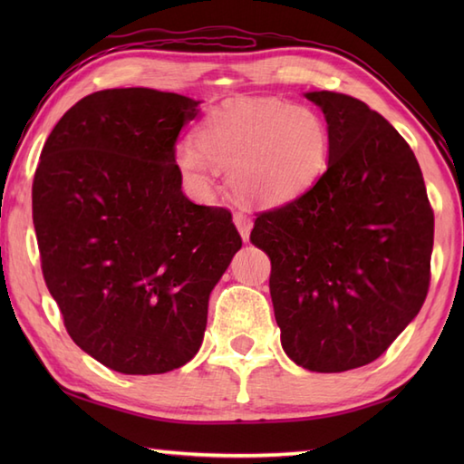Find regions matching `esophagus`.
<instances>
[{
	"label": "esophagus",
	"mask_w": 464,
	"mask_h": 464,
	"mask_svg": "<svg viewBox=\"0 0 464 464\" xmlns=\"http://www.w3.org/2000/svg\"><path fill=\"white\" fill-rule=\"evenodd\" d=\"M233 223L237 227L239 235L243 237V241L249 239V233H251V227H253V219L249 215H243V213H235L233 215Z\"/></svg>",
	"instance_id": "34e87169"
}]
</instances>
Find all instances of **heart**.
Segmentation results:
<instances>
[{"instance_id":"obj_1","label":"heart","mask_w":464,"mask_h":464,"mask_svg":"<svg viewBox=\"0 0 464 464\" xmlns=\"http://www.w3.org/2000/svg\"><path fill=\"white\" fill-rule=\"evenodd\" d=\"M329 151V127L313 107L277 97H237L205 117L197 143L175 145V163L197 193L211 189L215 167H221L239 199L277 207L317 183Z\"/></svg>"}]
</instances>
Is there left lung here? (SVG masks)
Wrapping results in <instances>:
<instances>
[{"mask_svg":"<svg viewBox=\"0 0 464 464\" xmlns=\"http://www.w3.org/2000/svg\"><path fill=\"white\" fill-rule=\"evenodd\" d=\"M331 133L327 171L259 213L251 243L271 259L281 344L299 367L343 372L391 347L427 299L435 235L415 153L367 103L309 92Z\"/></svg>","mask_w":464,"mask_h":464,"instance_id":"obj_1","label":"left lung"}]
</instances>
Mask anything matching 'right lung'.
<instances>
[{
  "instance_id": "right-lung-1",
  "label": "right lung",
  "mask_w": 464,
  "mask_h": 464,
  "mask_svg": "<svg viewBox=\"0 0 464 464\" xmlns=\"http://www.w3.org/2000/svg\"><path fill=\"white\" fill-rule=\"evenodd\" d=\"M199 103L147 87L95 92L57 121L35 169L47 289L77 347L117 372L189 362L241 249L229 211L181 191L175 141Z\"/></svg>"
}]
</instances>
